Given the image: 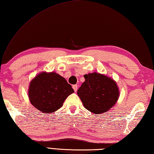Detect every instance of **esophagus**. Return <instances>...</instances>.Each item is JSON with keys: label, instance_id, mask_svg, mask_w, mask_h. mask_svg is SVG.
<instances>
[{"label": "esophagus", "instance_id": "34e87169", "mask_svg": "<svg viewBox=\"0 0 154 154\" xmlns=\"http://www.w3.org/2000/svg\"><path fill=\"white\" fill-rule=\"evenodd\" d=\"M77 85H73V89H74V91L75 92H77Z\"/></svg>", "mask_w": 154, "mask_h": 154}]
</instances>
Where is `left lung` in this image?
<instances>
[{
	"instance_id": "left-lung-1",
	"label": "left lung",
	"mask_w": 154,
	"mask_h": 154,
	"mask_svg": "<svg viewBox=\"0 0 154 154\" xmlns=\"http://www.w3.org/2000/svg\"><path fill=\"white\" fill-rule=\"evenodd\" d=\"M85 81L77 91V95L85 109L96 114L107 112L116 103L119 96L115 81L97 73L84 75Z\"/></svg>"
}]
</instances>
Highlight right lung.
<instances>
[{
  "label": "right lung",
  "instance_id": "add662e5",
  "mask_svg": "<svg viewBox=\"0 0 154 154\" xmlns=\"http://www.w3.org/2000/svg\"><path fill=\"white\" fill-rule=\"evenodd\" d=\"M74 92L64 77L55 72H42L29 85L31 104L43 113H52L63 106L68 96Z\"/></svg>",
  "mask_w": 154,
  "mask_h": 154
}]
</instances>
